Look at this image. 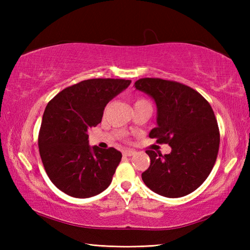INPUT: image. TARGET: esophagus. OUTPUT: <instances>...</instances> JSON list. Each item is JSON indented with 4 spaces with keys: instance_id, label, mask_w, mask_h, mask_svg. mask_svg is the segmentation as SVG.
<instances>
[{
    "instance_id": "esophagus-1",
    "label": "esophagus",
    "mask_w": 250,
    "mask_h": 250,
    "mask_svg": "<svg viewBox=\"0 0 250 250\" xmlns=\"http://www.w3.org/2000/svg\"><path fill=\"white\" fill-rule=\"evenodd\" d=\"M122 153H124L125 156H132V155H134L135 152L131 151V150H125L124 152H122Z\"/></svg>"
}]
</instances>
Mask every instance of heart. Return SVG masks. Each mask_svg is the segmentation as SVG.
<instances>
[{"mask_svg": "<svg viewBox=\"0 0 250 250\" xmlns=\"http://www.w3.org/2000/svg\"><path fill=\"white\" fill-rule=\"evenodd\" d=\"M139 103H147V101H146V100H143V99H139V100H137V101H135V104H139Z\"/></svg>", "mask_w": 250, "mask_h": 250, "instance_id": "heart-1", "label": "heart"}]
</instances>
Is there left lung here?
Segmentation results:
<instances>
[{"label": "left lung", "mask_w": 250, "mask_h": 250, "mask_svg": "<svg viewBox=\"0 0 250 250\" xmlns=\"http://www.w3.org/2000/svg\"><path fill=\"white\" fill-rule=\"evenodd\" d=\"M134 86L156 104V126L149 137L172 149L166 155L146 151L151 164L142 180L159 195H188L207 179L217 158L219 131L213 109L201 94L183 83L142 78Z\"/></svg>", "instance_id": "left-lung-1"}]
</instances>
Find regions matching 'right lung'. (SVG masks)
Here are the masks:
<instances>
[{"mask_svg": "<svg viewBox=\"0 0 250 250\" xmlns=\"http://www.w3.org/2000/svg\"><path fill=\"white\" fill-rule=\"evenodd\" d=\"M130 83L125 79L83 80L46 105L39 135L41 159L53 184L67 195L91 197L111 183L121 152L90 146L88 130L100 124L105 105Z\"/></svg>", "mask_w": 250, "mask_h": 250, "instance_id": "1", "label": "right lung"}]
</instances>
